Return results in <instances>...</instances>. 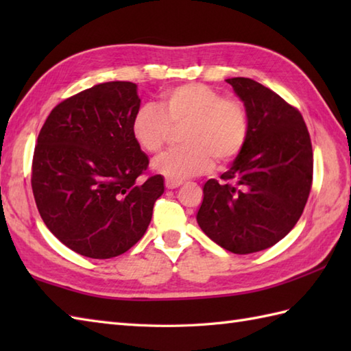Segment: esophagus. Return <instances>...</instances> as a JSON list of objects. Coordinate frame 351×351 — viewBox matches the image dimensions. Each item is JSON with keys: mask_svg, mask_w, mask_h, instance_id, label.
<instances>
[{"mask_svg": "<svg viewBox=\"0 0 351 351\" xmlns=\"http://www.w3.org/2000/svg\"><path fill=\"white\" fill-rule=\"evenodd\" d=\"M181 181H173V180H166V189L167 190H175L178 187H181Z\"/></svg>", "mask_w": 351, "mask_h": 351, "instance_id": "34e87169", "label": "esophagus"}]
</instances>
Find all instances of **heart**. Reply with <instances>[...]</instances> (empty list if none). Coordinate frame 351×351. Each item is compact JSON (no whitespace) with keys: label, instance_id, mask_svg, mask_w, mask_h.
<instances>
[{"label":"heart","instance_id":"heart-1","mask_svg":"<svg viewBox=\"0 0 351 351\" xmlns=\"http://www.w3.org/2000/svg\"><path fill=\"white\" fill-rule=\"evenodd\" d=\"M181 151L170 152L154 162L155 170L169 180L182 181L204 173L213 166L235 160L247 138L249 121L240 101L221 98L215 88L191 83L162 93L160 110L141 107L132 119L131 132L145 152L156 155L182 132Z\"/></svg>","mask_w":351,"mask_h":351}]
</instances>
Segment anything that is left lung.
I'll return each mask as SVG.
<instances>
[{"label": "left lung", "instance_id": "obj_1", "mask_svg": "<svg viewBox=\"0 0 351 351\" xmlns=\"http://www.w3.org/2000/svg\"><path fill=\"white\" fill-rule=\"evenodd\" d=\"M226 81L244 104L247 138L223 182H205L196 220L220 247L247 255L271 247L299 221L314 160L299 110L250 78Z\"/></svg>", "mask_w": 351, "mask_h": 351}]
</instances>
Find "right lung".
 I'll use <instances>...</instances> for the list:
<instances>
[{
    "instance_id": "add662e5",
    "label": "right lung",
    "mask_w": 351,
    "mask_h": 351,
    "mask_svg": "<svg viewBox=\"0 0 351 351\" xmlns=\"http://www.w3.org/2000/svg\"><path fill=\"white\" fill-rule=\"evenodd\" d=\"M137 86L110 81L58 104L34 149L32 187L45 225L80 255L130 250L152 219L164 178L140 182L147 155L132 137Z\"/></svg>"
}]
</instances>
